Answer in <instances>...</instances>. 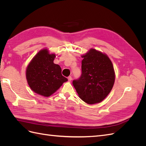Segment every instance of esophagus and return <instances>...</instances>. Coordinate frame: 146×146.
Here are the masks:
<instances>
[{
  "label": "esophagus",
  "mask_w": 146,
  "mask_h": 146,
  "mask_svg": "<svg viewBox=\"0 0 146 146\" xmlns=\"http://www.w3.org/2000/svg\"><path fill=\"white\" fill-rule=\"evenodd\" d=\"M68 81H69V82H70V81L72 80V77H71V76H69L68 78Z\"/></svg>",
  "instance_id": "obj_1"
}]
</instances>
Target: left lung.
I'll return each instance as SVG.
<instances>
[{"label": "left lung", "mask_w": 146, "mask_h": 146, "mask_svg": "<svg viewBox=\"0 0 146 146\" xmlns=\"http://www.w3.org/2000/svg\"><path fill=\"white\" fill-rule=\"evenodd\" d=\"M82 75L72 84L80 98L88 104L102 101L112 90L115 80L108 56L91 48L82 56Z\"/></svg>", "instance_id": "1"}]
</instances>
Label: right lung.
<instances>
[{"label": "right lung", "mask_w": 146, "mask_h": 146, "mask_svg": "<svg viewBox=\"0 0 146 146\" xmlns=\"http://www.w3.org/2000/svg\"><path fill=\"white\" fill-rule=\"evenodd\" d=\"M55 54L42 49L34 56L26 70L29 86L35 92L48 97L58 90L68 79L61 74V68L54 63Z\"/></svg>", "instance_id": "right-lung-1"}]
</instances>
